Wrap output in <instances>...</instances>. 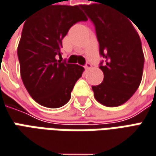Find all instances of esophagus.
<instances>
[{"instance_id":"34e87169","label":"esophagus","mask_w":156,"mask_h":156,"mask_svg":"<svg viewBox=\"0 0 156 156\" xmlns=\"http://www.w3.org/2000/svg\"><path fill=\"white\" fill-rule=\"evenodd\" d=\"M85 69H90V68H91V65L89 62H86V63H85Z\"/></svg>"}]
</instances>
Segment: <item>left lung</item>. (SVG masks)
Listing matches in <instances>:
<instances>
[{
  "instance_id": "left-lung-1",
  "label": "left lung",
  "mask_w": 156,
  "mask_h": 156,
  "mask_svg": "<svg viewBox=\"0 0 156 156\" xmlns=\"http://www.w3.org/2000/svg\"><path fill=\"white\" fill-rule=\"evenodd\" d=\"M80 8L95 27L104 59L99 64L104 79L91 86L94 97L105 106L122 105L137 91L142 78L144 55L139 35L130 19L107 0Z\"/></svg>"
}]
</instances>
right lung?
I'll return each mask as SVG.
<instances>
[{
  "mask_svg": "<svg viewBox=\"0 0 156 156\" xmlns=\"http://www.w3.org/2000/svg\"><path fill=\"white\" fill-rule=\"evenodd\" d=\"M85 21L80 5H51L25 22L17 56L24 86L38 104L58 108L70 100L84 68L57 58L71 27Z\"/></svg>",
  "mask_w": 156,
  "mask_h": 156,
  "instance_id": "add662e5",
  "label": "right lung"
}]
</instances>
